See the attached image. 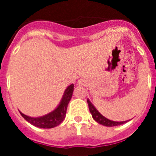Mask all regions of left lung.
Returning <instances> with one entry per match:
<instances>
[{"mask_svg": "<svg viewBox=\"0 0 156 156\" xmlns=\"http://www.w3.org/2000/svg\"><path fill=\"white\" fill-rule=\"evenodd\" d=\"M87 103L88 106H89V110H90V113H91L93 119H94L96 122H98L100 124L103 125L105 126H119V125L123 124L125 122H127V121H122V122H116V121H112L108 119L107 118L103 116L98 111L96 108H94V106L91 104L90 101L87 99Z\"/></svg>", "mask_w": 156, "mask_h": 156, "instance_id": "obj_1", "label": "left lung"}]
</instances>
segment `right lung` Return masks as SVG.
<instances>
[{"label": "right lung", "mask_w": 156, "mask_h": 156, "mask_svg": "<svg viewBox=\"0 0 156 156\" xmlns=\"http://www.w3.org/2000/svg\"><path fill=\"white\" fill-rule=\"evenodd\" d=\"M74 85L71 84L66 88L65 90L64 94H63L62 99L61 102L58 106L57 108L52 111L50 113L47 114L44 116L37 117H30L28 115H24L20 112L22 116L27 121H28L30 123H31L34 126H37L40 128H53L55 126H58L64 120L66 117V110L68 107V104L69 102L70 99L73 95V92L74 90Z\"/></svg>", "instance_id": "obj_1"}]
</instances>
